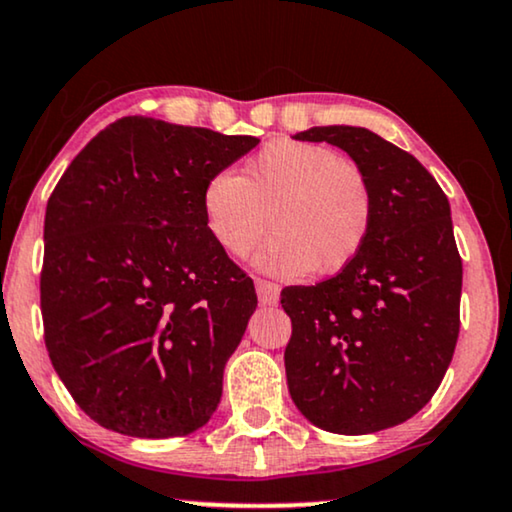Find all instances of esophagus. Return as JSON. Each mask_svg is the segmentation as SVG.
<instances>
[{
	"mask_svg": "<svg viewBox=\"0 0 512 512\" xmlns=\"http://www.w3.org/2000/svg\"><path fill=\"white\" fill-rule=\"evenodd\" d=\"M255 290H257V297H260V304H264V307H276L278 297H281V288H278L276 283H269V281H262V278H257Z\"/></svg>",
	"mask_w": 512,
	"mask_h": 512,
	"instance_id": "obj_1",
	"label": "esophagus"
}]
</instances>
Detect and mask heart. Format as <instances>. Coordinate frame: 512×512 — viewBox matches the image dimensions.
Instances as JSON below:
<instances>
[{"instance_id": "heart-1", "label": "heart", "mask_w": 512, "mask_h": 512, "mask_svg": "<svg viewBox=\"0 0 512 512\" xmlns=\"http://www.w3.org/2000/svg\"><path fill=\"white\" fill-rule=\"evenodd\" d=\"M203 217L212 241L231 257L250 255L274 231L255 260L267 274L297 278L314 269L331 276L364 250L373 193L364 172L333 148L281 139L264 146L243 177L215 174L203 191Z\"/></svg>"}]
</instances>
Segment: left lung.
<instances>
[{
    "mask_svg": "<svg viewBox=\"0 0 512 512\" xmlns=\"http://www.w3.org/2000/svg\"><path fill=\"white\" fill-rule=\"evenodd\" d=\"M295 139L328 141L354 160L371 186L373 226L338 276L281 290L293 321L288 390L316 428L371 435L416 416L454 357L463 264L449 198L411 153L366 127Z\"/></svg>",
    "mask_w": 512,
    "mask_h": 512,
    "instance_id": "8db88e82",
    "label": "left lung"
}]
</instances>
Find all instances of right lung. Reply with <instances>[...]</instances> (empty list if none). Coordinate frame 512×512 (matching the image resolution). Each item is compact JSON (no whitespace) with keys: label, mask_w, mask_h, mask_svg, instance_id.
<instances>
[{"label":"right lung","mask_w":512,"mask_h":512,"mask_svg":"<svg viewBox=\"0 0 512 512\" xmlns=\"http://www.w3.org/2000/svg\"><path fill=\"white\" fill-rule=\"evenodd\" d=\"M257 137L129 115L89 141L44 217V342L101 428L141 439L203 428L257 295L203 217L205 184Z\"/></svg>","instance_id":"add662e5"}]
</instances>
